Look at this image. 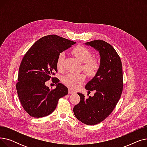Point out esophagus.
Masks as SVG:
<instances>
[{"label": "esophagus", "instance_id": "obj_1", "mask_svg": "<svg viewBox=\"0 0 147 147\" xmlns=\"http://www.w3.org/2000/svg\"><path fill=\"white\" fill-rule=\"evenodd\" d=\"M74 93H75L74 91L70 89H68V94H74Z\"/></svg>", "mask_w": 147, "mask_h": 147}]
</instances>
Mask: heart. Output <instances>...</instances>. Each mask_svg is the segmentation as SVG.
<instances>
[{
	"label": "heart",
	"mask_w": 147,
	"mask_h": 147,
	"mask_svg": "<svg viewBox=\"0 0 147 147\" xmlns=\"http://www.w3.org/2000/svg\"><path fill=\"white\" fill-rule=\"evenodd\" d=\"M73 53L80 62L84 63L83 65V70L90 76H94L97 73L99 68V61L92 58V52L83 46H79L73 50ZM65 54L64 52H60L56 61L57 68L59 71L63 69L64 61ZM85 80V76L83 74L68 73L62 79V82L65 85L71 89L79 88Z\"/></svg>",
	"instance_id": "1"
}]
</instances>
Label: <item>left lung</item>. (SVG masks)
Here are the masks:
<instances>
[{"instance_id": "left-lung-1", "label": "left lung", "mask_w": 147, "mask_h": 147, "mask_svg": "<svg viewBox=\"0 0 147 147\" xmlns=\"http://www.w3.org/2000/svg\"><path fill=\"white\" fill-rule=\"evenodd\" d=\"M99 52L100 66L95 76L85 86L86 90H95L94 96L84 98L78 93L80 102L74 106L76 117L87 125H95L105 120L112 113L121 95L122 64L120 58L113 46L107 42L96 40L86 42Z\"/></svg>"}]
</instances>
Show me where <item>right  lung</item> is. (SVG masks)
I'll use <instances>...</instances> for the list:
<instances>
[{
  "label": "right lung",
  "instance_id": "obj_1",
  "mask_svg": "<svg viewBox=\"0 0 147 147\" xmlns=\"http://www.w3.org/2000/svg\"><path fill=\"white\" fill-rule=\"evenodd\" d=\"M75 43L57 35H48L37 40L23 57L16 87L23 109L30 116H47L55 110L59 98L68 94L67 88L53 76L58 71V54ZM50 78L57 83L55 89L45 85Z\"/></svg>",
  "mask_w": 147,
  "mask_h": 147
}]
</instances>
